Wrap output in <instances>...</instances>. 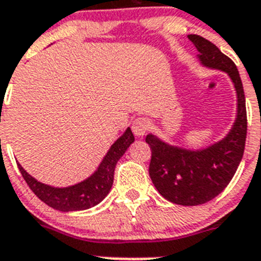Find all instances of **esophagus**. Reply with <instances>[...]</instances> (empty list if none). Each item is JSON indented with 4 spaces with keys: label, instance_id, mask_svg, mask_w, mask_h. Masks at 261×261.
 <instances>
[{
    "label": "esophagus",
    "instance_id": "1",
    "mask_svg": "<svg viewBox=\"0 0 261 261\" xmlns=\"http://www.w3.org/2000/svg\"><path fill=\"white\" fill-rule=\"evenodd\" d=\"M150 128V123H149V120L146 117H137V119L133 120L132 123V129H133V133H135L137 137H141L144 136L145 133L149 130Z\"/></svg>",
    "mask_w": 261,
    "mask_h": 261
}]
</instances>
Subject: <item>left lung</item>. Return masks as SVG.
Listing matches in <instances>:
<instances>
[{"instance_id": "obj_1", "label": "left lung", "mask_w": 261, "mask_h": 261, "mask_svg": "<svg viewBox=\"0 0 261 261\" xmlns=\"http://www.w3.org/2000/svg\"><path fill=\"white\" fill-rule=\"evenodd\" d=\"M199 49L205 66L221 69L230 75L238 95V115L234 126L222 141L201 151L172 147L146 136L151 149L149 175L158 192L168 201L179 205L205 204L225 190L242 161L247 136V111L237 65L212 41L199 35H188Z\"/></svg>"}]
</instances>
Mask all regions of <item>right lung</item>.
Returning <instances> with one entry per match:
<instances>
[{
  "instance_id": "right-lung-1",
  "label": "right lung",
  "mask_w": 261,
  "mask_h": 261,
  "mask_svg": "<svg viewBox=\"0 0 261 261\" xmlns=\"http://www.w3.org/2000/svg\"><path fill=\"white\" fill-rule=\"evenodd\" d=\"M133 141H135V136L130 128H128L125 133L111 146L110 151L99 166L98 171H95V174L91 175L82 183L68 188H53L39 183L23 170L19 163L18 168L32 192L48 206L61 212L84 211L99 204L108 195L114 183L115 166Z\"/></svg>"
}]
</instances>
